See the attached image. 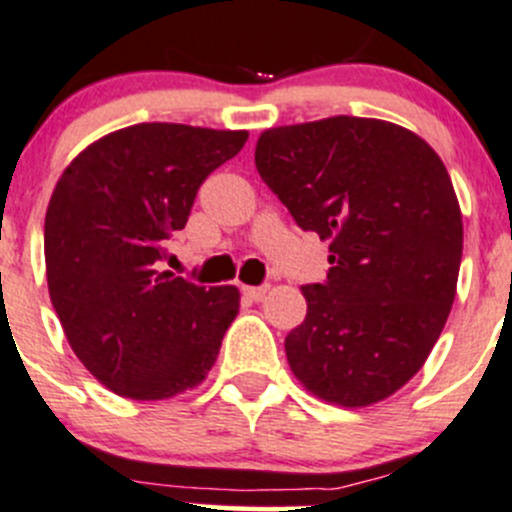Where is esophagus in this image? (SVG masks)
<instances>
[{"instance_id":"1","label":"esophagus","mask_w":512,"mask_h":512,"mask_svg":"<svg viewBox=\"0 0 512 512\" xmlns=\"http://www.w3.org/2000/svg\"><path fill=\"white\" fill-rule=\"evenodd\" d=\"M241 293H244L246 298H251V301H263L268 293V286H244Z\"/></svg>"}]
</instances>
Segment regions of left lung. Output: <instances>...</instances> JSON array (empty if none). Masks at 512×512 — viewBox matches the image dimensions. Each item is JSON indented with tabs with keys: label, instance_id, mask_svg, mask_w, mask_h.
<instances>
[{
	"label": "left lung",
	"instance_id": "left-lung-1",
	"mask_svg": "<svg viewBox=\"0 0 512 512\" xmlns=\"http://www.w3.org/2000/svg\"><path fill=\"white\" fill-rule=\"evenodd\" d=\"M256 169L331 244L286 336L293 376L336 406L383 401L421 371L453 306L463 219L443 161L391 121L331 116L263 131Z\"/></svg>",
	"mask_w": 512,
	"mask_h": 512
}]
</instances>
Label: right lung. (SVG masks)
<instances>
[{
    "mask_svg": "<svg viewBox=\"0 0 512 512\" xmlns=\"http://www.w3.org/2000/svg\"><path fill=\"white\" fill-rule=\"evenodd\" d=\"M246 131L134 124L86 146L44 219L52 306L86 371L134 401L199 386L239 313L236 286H196L161 268L206 176Z\"/></svg>",
    "mask_w": 512,
    "mask_h": 512,
    "instance_id": "right-lung-1",
    "label": "right lung"
}]
</instances>
